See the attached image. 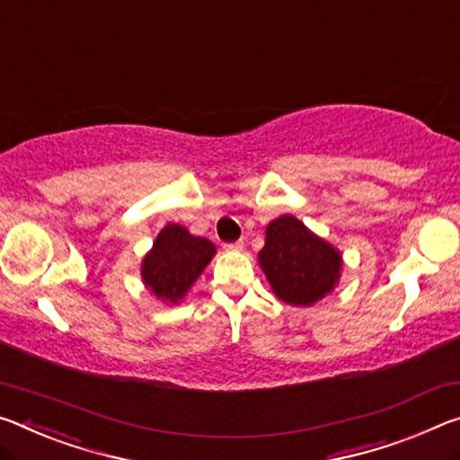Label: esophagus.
Returning <instances> with one entry per match:
<instances>
[{"label":"esophagus","mask_w":460,"mask_h":460,"mask_svg":"<svg viewBox=\"0 0 460 460\" xmlns=\"http://www.w3.org/2000/svg\"><path fill=\"white\" fill-rule=\"evenodd\" d=\"M225 252H242L243 250V242H233V243H225L223 245Z\"/></svg>","instance_id":"obj_1"}]
</instances>
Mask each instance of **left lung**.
Wrapping results in <instances>:
<instances>
[{
    "instance_id": "8db88e82",
    "label": "left lung",
    "mask_w": 460,
    "mask_h": 460,
    "mask_svg": "<svg viewBox=\"0 0 460 460\" xmlns=\"http://www.w3.org/2000/svg\"><path fill=\"white\" fill-rule=\"evenodd\" d=\"M260 266L280 301L309 307L338 282L341 256L298 218L284 215L268 225Z\"/></svg>"
}]
</instances>
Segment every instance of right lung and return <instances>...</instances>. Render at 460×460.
<instances>
[{"label":"right lung","instance_id":"right-lung-1","mask_svg":"<svg viewBox=\"0 0 460 460\" xmlns=\"http://www.w3.org/2000/svg\"><path fill=\"white\" fill-rule=\"evenodd\" d=\"M213 256L215 245L208 239L194 237L180 225L170 223L145 256L141 276L153 295L178 303Z\"/></svg>","mask_w":460,"mask_h":460}]
</instances>
